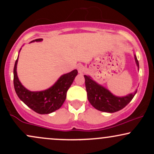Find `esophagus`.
Listing matches in <instances>:
<instances>
[{
  "label": "esophagus",
  "mask_w": 154,
  "mask_h": 154,
  "mask_svg": "<svg viewBox=\"0 0 154 154\" xmlns=\"http://www.w3.org/2000/svg\"><path fill=\"white\" fill-rule=\"evenodd\" d=\"M77 69L78 70V72L79 74H82L83 72H84V67L82 64H77Z\"/></svg>",
  "instance_id": "obj_1"
}]
</instances>
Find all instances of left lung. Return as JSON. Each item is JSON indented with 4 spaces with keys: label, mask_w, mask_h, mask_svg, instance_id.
Masks as SVG:
<instances>
[{
    "label": "left lung",
    "mask_w": 154,
    "mask_h": 154,
    "mask_svg": "<svg viewBox=\"0 0 154 154\" xmlns=\"http://www.w3.org/2000/svg\"><path fill=\"white\" fill-rule=\"evenodd\" d=\"M134 58L139 70V63L135 54ZM84 77L88 100L95 109L103 112L114 113L121 110L131 101L137 93L136 90L134 93L125 96H116L107 88L93 80L89 75H84Z\"/></svg>",
    "instance_id": "left-lung-1"
}]
</instances>
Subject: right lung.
<instances>
[{
    "mask_svg": "<svg viewBox=\"0 0 154 154\" xmlns=\"http://www.w3.org/2000/svg\"><path fill=\"white\" fill-rule=\"evenodd\" d=\"M42 40V38L36 39L30 43L40 42ZM18 59L19 56L14 68V85L19 99L28 107L40 114H51L60 109L66 100L67 91L77 75V70L74 69L69 73L63 74L51 87L46 90L41 91H30L21 83L17 76V67Z\"/></svg>",
    "mask_w": 154,
    "mask_h": 154,
    "instance_id": "1",
    "label": "right lung"
}]
</instances>
